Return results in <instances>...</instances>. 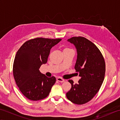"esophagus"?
Here are the masks:
<instances>
[{"label":"esophagus","mask_w":120,"mask_h":120,"mask_svg":"<svg viewBox=\"0 0 120 120\" xmlns=\"http://www.w3.org/2000/svg\"><path fill=\"white\" fill-rule=\"evenodd\" d=\"M57 80L58 81H59V82H64V81H65V80L63 79V78H61V77H58L57 78Z\"/></svg>","instance_id":"esophagus-1"}]
</instances>
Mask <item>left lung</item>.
<instances>
[{
	"instance_id": "1",
	"label": "left lung",
	"mask_w": 120,
	"mask_h": 120,
	"mask_svg": "<svg viewBox=\"0 0 120 120\" xmlns=\"http://www.w3.org/2000/svg\"><path fill=\"white\" fill-rule=\"evenodd\" d=\"M68 41L77 49L75 69L81 78L76 84L68 80L72 87L66 95L72 103L82 105L91 101L100 89L105 77V60L98 47L86 38L73 37Z\"/></svg>"
}]
</instances>
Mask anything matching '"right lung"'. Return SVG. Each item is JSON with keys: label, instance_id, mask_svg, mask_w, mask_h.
I'll return each instance as SVG.
<instances>
[{"label": "right lung", "instance_id": "1", "mask_svg": "<svg viewBox=\"0 0 120 120\" xmlns=\"http://www.w3.org/2000/svg\"><path fill=\"white\" fill-rule=\"evenodd\" d=\"M61 40L36 38L25 42L17 52L13 66L14 78L19 90L30 100L46 98L56 82L54 76L47 77L39 68L47 63L51 48Z\"/></svg>", "mask_w": 120, "mask_h": 120}]
</instances>
